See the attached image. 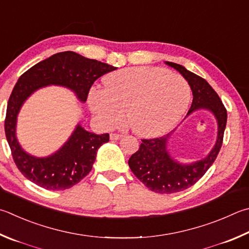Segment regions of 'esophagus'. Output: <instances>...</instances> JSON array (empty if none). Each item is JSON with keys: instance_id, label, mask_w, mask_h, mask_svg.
<instances>
[{"instance_id": "1", "label": "esophagus", "mask_w": 249, "mask_h": 249, "mask_svg": "<svg viewBox=\"0 0 249 249\" xmlns=\"http://www.w3.org/2000/svg\"><path fill=\"white\" fill-rule=\"evenodd\" d=\"M110 138H111V140H117V139L122 138V135H121V134L113 133V134H111V135H110Z\"/></svg>"}]
</instances>
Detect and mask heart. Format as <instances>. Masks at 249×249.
<instances>
[{
	"label": "heart",
	"mask_w": 249,
	"mask_h": 249,
	"mask_svg": "<svg viewBox=\"0 0 249 249\" xmlns=\"http://www.w3.org/2000/svg\"><path fill=\"white\" fill-rule=\"evenodd\" d=\"M105 89L92 88L89 105L100 123H123L125 110L133 132L142 137L168 133L186 112L191 88L183 77L159 67H129L105 77Z\"/></svg>",
	"instance_id": "heart-1"
}]
</instances>
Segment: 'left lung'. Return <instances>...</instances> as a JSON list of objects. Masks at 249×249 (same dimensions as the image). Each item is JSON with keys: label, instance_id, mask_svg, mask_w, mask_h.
I'll return each mask as SVG.
<instances>
[{"label": "left lung", "instance_id": "obj_1", "mask_svg": "<svg viewBox=\"0 0 249 249\" xmlns=\"http://www.w3.org/2000/svg\"><path fill=\"white\" fill-rule=\"evenodd\" d=\"M166 64L179 71L191 86L194 97L187 115L200 109L213 113L218 122V137L209 155L205 159L191 164H180L171 158L168 151V142L172 132L159 138L142 139L139 149L129 158L128 165L140 182L150 191L159 194L182 192L193 186L205 175L208 169L213 164L222 146L228 119L227 109L218 93L205 79L176 63L166 62Z\"/></svg>", "mask_w": 249, "mask_h": 249}]
</instances>
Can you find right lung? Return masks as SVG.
<instances>
[{"mask_svg": "<svg viewBox=\"0 0 249 249\" xmlns=\"http://www.w3.org/2000/svg\"><path fill=\"white\" fill-rule=\"evenodd\" d=\"M114 70V66L107 63L65 51L39 62L20 76L8 99L4 128L13 160L27 179L48 191L73 187L89 174L98 149L109 142L110 136L90 133L78 124L60 150L44 158L31 156L16 138L17 115L26 99L36 90L57 85L73 90L79 100L85 102L94 81Z\"/></svg>", "mask_w": 249, "mask_h": 249, "instance_id": "1", "label": "right lung"}]
</instances>
